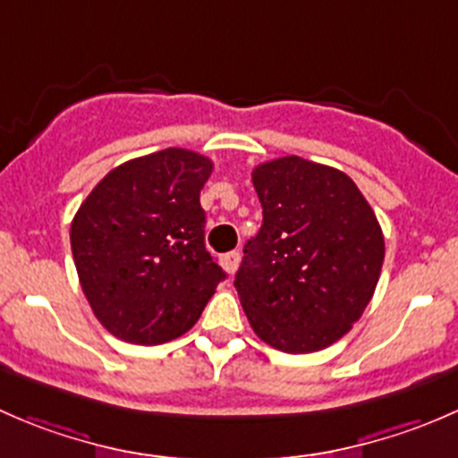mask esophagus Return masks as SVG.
<instances>
[{"label": "esophagus", "mask_w": 458, "mask_h": 458, "mask_svg": "<svg viewBox=\"0 0 458 458\" xmlns=\"http://www.w3.org/2000/svg\"><path fill=\"white\" fill-rule=\"evenodd\" d=\"M239 261H242V255H239V250H233V252H225V255H221V267H224L228 275H234V272H237Z\"/></svg>", "instance_id": "1"}]
</instances>
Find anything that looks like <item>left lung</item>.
<instances>
[{"mask_svg":"<svg viewBox=\"0 0 458 458\" xmlns=\"http://www.w3.org/2000/svg\"><path fill=\"white\" fill-rule=\"evenodd\" d=\"M252 183L263 224L234 276L243 312L281 352L327 348L377 288L386 257L377 215L348 174L297 155L259 164Z\"/></svg>","mask_w":458,"mask_h":458,"instance_id":"8db88e82","label":"left lung"}]
</instances>
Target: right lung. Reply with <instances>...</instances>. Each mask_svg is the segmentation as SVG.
I'll use <instances>...</instances> for the list:
<instances>
[{
    "mask_svg": "<svg viewBox=\"0 0 458 458\" xmlns=\"http://www.w3.org/2000/svg\"><path fill=\"white\" fill-rule=\"evenodd\" d=\"M212 161L165 148L110 170L77 210L71 248L92 312L137 345L191 330L225 272L206 250L199 203Z\"/></svg>",
    "mask_w": 458,
    "mask_h": 458,
    "instance_id": "obj_1",
    "label": "right lung"
}]
</instances>
